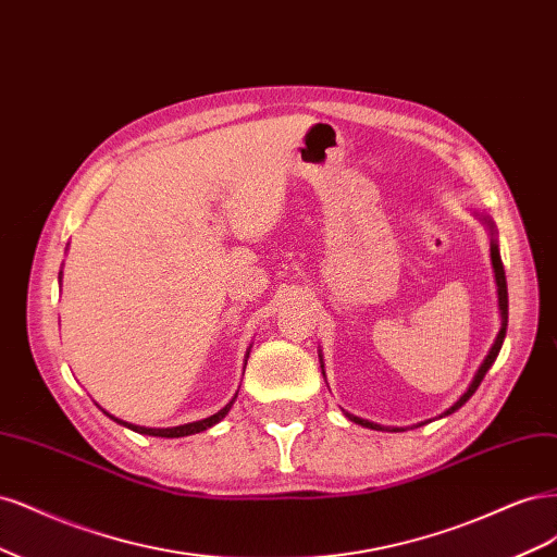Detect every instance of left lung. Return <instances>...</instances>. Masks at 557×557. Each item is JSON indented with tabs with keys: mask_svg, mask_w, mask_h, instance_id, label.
<instances>
[{
	"mask_svg": "<svg viewBox=\"0 0 557 557\" xmlns=\"http://www.w3.org/2000/svg\"><path fill=\"white\" fill-rule=\"evenodd\" d=\"M488 224H491V222H488ZM491 226H493V224H491ZM491 259H493V268H495V282H497V296H499V312H502V329H499V333H497V337H495V345L491 347L488 356L483 358L481 368L476 370V374H474V380H472L470 388L462 393L460 400H458L454 407H448V409L444 411V417H446V414H454L456 409H460L465 403H468V400L474 396V391L479 388L481 380H483V376H486V372H488V370H491V366L495 363V358H497V354H499V349H502V343H505V335H507V319H509V296H507L505 265H502L499 249H497V243H495V240L491 243ZM347 417H349V421H354V423H361V425H366V428H372V430H384L382 425L370 423V421H366V419H358V417H354V414H347Z\"/></svg>",
	"mask_w": 557,
	"mask_h": 557,
	"instance_id": "8db88e82",
	"label": "left lung"
}]
</instances>
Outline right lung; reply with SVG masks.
Wrapping results in <instances>:
<instances>
[{
  "instance_id": "add662e5",
  "label": "right lung",
  "mask_w": 557,
  "mask_h": 557,
  "mask_svg": "<svg viewBox=\"0 0 557 557\" xmlns=\"http://www.w3.org/2000/svg\"><path fill=\"white\" fill-rule=\"evenodd\" d=\"M238 396V393H236ZM236 400V398H233ZM233 400L224 407V409H220L218 414H212V417H208V419H203V421H194V423H185V425H177V428H143V425H134V423H127V421H120V419H115V417H111L113 421H117V423H122V425H127V428H132L134 433H140V435H152V437H187V435H194V433H201V430H208L210 425H214V423H220L226 414H228V409H231V405H233Z\"/></svg>"
}]
</instances>
